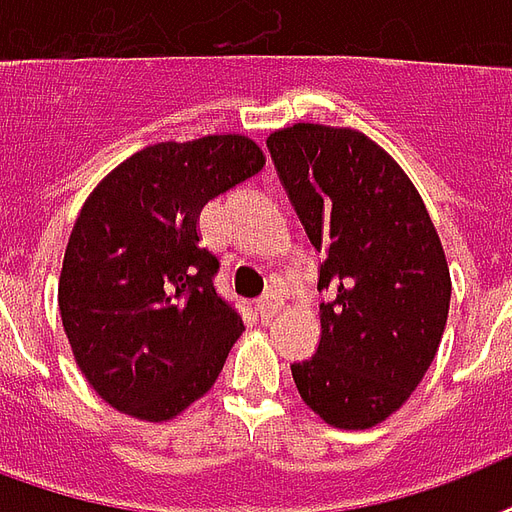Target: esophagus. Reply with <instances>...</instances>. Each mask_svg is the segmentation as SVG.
Wrapping results in <instances>:
<instances>
[{"mask_svg":"<svg viewBox=\"0 0 512 512\" xmlns=\"http://www.w3.org/2000/svg\"><path fill=\"white\" fill-rule=\"evenodd\" d=\"M283 307V293H280V288H269L264 296L259 299V315L264 320L272 318V315H277V310Z\"/></svg>","mask_w":512,"mask_h":512,"instance_id":"34e87169","label":"esophagus"}]
</instances>
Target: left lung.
Returning a JSON list of instances; mask_svg holds the SVG:
<instances>
[{"instance_id": "1", "label": "left lung", "mask_w": 512, "mask_h": 512, "mask_svg": "<svg viewBox=\"0 0 512 512\" xmlns=\"http://www.w3.org/2000/svg\"><path fill=\"white\" fill-rule=\"evenodd\" d=\"M301 227L323 253L320 344L293 363L301 400L342 430H366L417 390L449 318L451 277L425 202L358 130L299 122L267 138Z\"/></svg>"}]
</instances>
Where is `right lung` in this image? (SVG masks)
Listing matches in <instances>:
<instances>
[{
    "label": "right lung",
    "mask_w": 512,
    "mask_h": 512,
    "mask_svg": "<svg viewBox=\"0 0 512 512\" xmlns=\"http://www.w3.org/2000/svg\"><path fill=\"white\" fill-rule=\"evenodd\" d=\"M264 170L245 136L146 146L95 186L63 256L58 307L77 366L130 417L165 422L219 379L243 318L216 291L197 219Z\"/></svg>",
    "instance_id": "1"
}]
</instances>
